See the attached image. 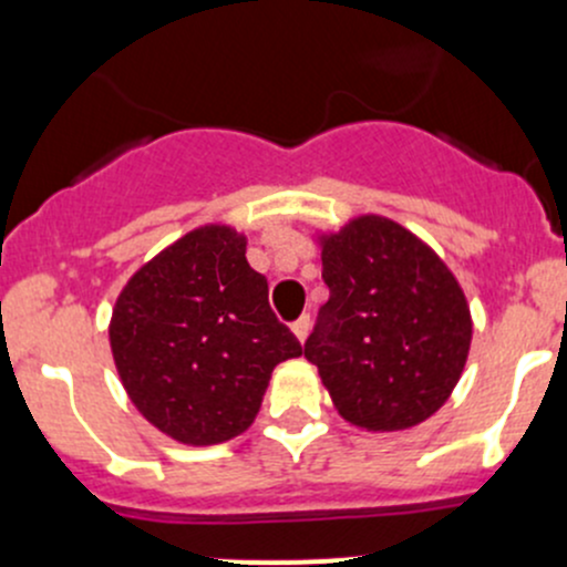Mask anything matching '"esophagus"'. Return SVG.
<instances>
[{"label": "esophagus", "instance_id": "34e87169", "mask_svg": "<svg viewBox=\"0 0 567 567\" xmlns=\"http://www.w3.org/2000/svg\"><path fill=\"white\" fill-rule=\"evenodd\" d=\"M291 332H295L297 341L306 343L308 332H311V317H300L297 322H291Z\"/></svg>", "mask_w": 567, "mask_h": 567}]
</instances>
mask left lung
<instances>
[{"label": "left lung", "mask_w": 567, "mask_h": 567, "mask_svg": "<svg viewBox=\"0 0 567 567\" xmlns=\"http://www.w3.org/2000/svg\"><path fill=\"white\" fill-rule=\"evenodd\" d=\"M330 297L306 341L332 406L360 431H404L451 399L472 343L464 289L431 245L384 215L317 235Z\"/></svg>", "instance_id": "left-lung-1"}]
</instances>
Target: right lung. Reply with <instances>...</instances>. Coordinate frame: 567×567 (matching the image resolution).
<instances>
[{
    "label": "right lung",
    "instance_id": "add662e5",
    "mask_svg": "<svg viewBox=\"0 0 567 567\" xmlns=\"http://www.w3.org/2000/svg\"><path fill=\"white\" fill-rule=\"evenodd\" d=\"M245 248L235 226H196L144 261L111 311L109 343L127 399L183 445H220L248 431L272 369L302 354Z\"/></svg>",
    "mask_w": 567,
    "mask_h": 567
}]
</instances>
